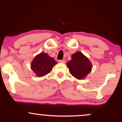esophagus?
<instances>
[{"label": "esophagus", "mask_w": 122, "mask_h": 122, "mask_svg": "<svg viewBox=\"0 0 122 122\" xmlns=\"http://www.w3.org/2000/svg\"><path fill=\"white\" fill-rule=\"evenodd\" d=\"M58 62H61V63H65V60H60L58 61Z\"/></svg>", "instance_id": "1"}]
</instances>
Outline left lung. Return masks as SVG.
<instances>
[{"label": "left lung", "mask_w": 122, "mask_h": 122, "mask_svg": "<svg viewBox=\"0 0 122 122\" xmlns=\"http://www.w3.org/2000/svg\"><path fill=\"white\" fill-rule=\"evenodd\" d=\"M67 66L71 75L77 79H84L92 69L89 60L80 51L72 54V59L67 62Z\"/></svg>", "instance_id": "1"}]
</instances>
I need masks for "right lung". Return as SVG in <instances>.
Wrapping results in <instances>:
<instances>
[{"label":"right lung","mask_w":122,"mask_h":122,"mask_svg":"<svg viewBox=\"0 0 122 122\" xmlns=\"http://www.w3.org/2000/svg\"><path fill=\"white\" fill-rule=\"evenodd\" d=\"M57 63L54 58L49 56L46 53H41L34 58L31 68L38 76L42 77L49 73Z\"/></svg>","instance_id":"add662e5"}]
</instances>
